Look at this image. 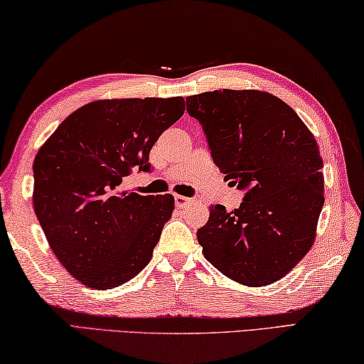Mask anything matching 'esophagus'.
<instances>
[{"label":"esophagus","instance_id":"esophagus-1","mask_svg":"<svg viewBox=\"0 0 364 364\" xmlns=\"http://www.w3.org/2000/svg\"><path fill=\"white\" fill-rule=\"evenodd\" d=\"M174 200H176V206L181 208V210L182 208H187L188 205L193 203L192 198H187V196H182V195H176Z\"/></svg>","mask_w":364,"mask_h":364}]
</instances>
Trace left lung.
Here are the masks:
<instances>
[{"label": "left lung", "instance_id": "left-lung-1", "mask_svg": "<svg viewBox=\"0 0 364 364\" xmlns=\"http://www.w3.org/2000/svg\"><path fill=\"white\" fill-rule=\"evenodd\" d=\"M225 181L247 190L237 210L210 206L196 232L224 276L263 287L300 263L316 238L324 205L318 141L281 98L261 90H214L187 98Z\"/></svg>", "mask_w": 364, "mask_h": 364}]
</instances>
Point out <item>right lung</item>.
Segmentation results:
<instances>
[{"mask_svg": "<svg viewBox=\"0 0 364 364\" xmlns=\"http://www.w3.org/2000/svg\"><path fill=\"white\" fill-rule=\"evenodd\" d=\"M186 100H97L59 124L33 161V210L50 248L90 289H114L150 263L174 196L124 188L150 171L159 135L182 117Z\"/></svg>", "mask_w": 364, "mask_h": 364, "instance_id": "obj_1", "label": "right lung"}]
</instances>
